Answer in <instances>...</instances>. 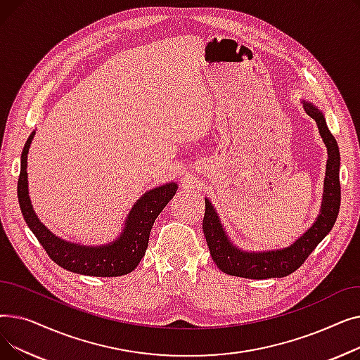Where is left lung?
I'll return each instance as SVG.
<instances>
[{"instance_id":"8db88e82","label":"left lung","mask_w":360,"mask_h":360,"mask_svg":"<svg viewBox=\"0 0 360 360\" xmlns=\"http://www.w3.org/2000/svg\"><path fill=\"white\" fill-rule=\"evenodd\" d=\"M308 115L315 120L319 134L324 139L328 148L327 174L324 184V200L321 213L312 228L300 236L289 248L267 252H243L231 243L226 236L223 226L212 202L205 198V212L202 219V232L209 245L216 266L226 274L245 278H273L286 277L296 271L316 245L333 229L342 201V186H340V151L334 136L330 132L323 112L312 103L304 102Z\"/></svg>"}]
</instances>
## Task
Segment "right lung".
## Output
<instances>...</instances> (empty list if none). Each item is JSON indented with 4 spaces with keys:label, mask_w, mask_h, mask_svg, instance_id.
I'll return each mask as SVG.
<instances>
[{
    "label": "right lung",
    "mask_w": 360,
    "mask_h": 360,
    "mask_svg": "<svg viewBox=\"0 0 360 360\" xmlns=\"http://www.w3.org/2000/svg\"><path fill=\"white\" fill-rule=\"evenodd\" d=\"M33 136L34 131L29 136L22 151L17 197L29 229L39 240L49 258L58 264L60 267L84 276L117 277L131 273L139 266V262L146 254L151 226L165 209V205L175 195L178 185L166 184L146 193L131 209L125 221V229L115 242L102 245V247H84V245L65 242L51 233L37 220L32 209L27 191L26 166Z\"/></svg>",
    "instance_id": "obj_1"
}]
</instances>
